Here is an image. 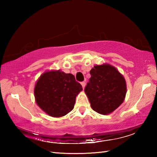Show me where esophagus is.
Masks as SVG:
<instances>
[{
  "label": "esophagus",
  "instance_id": "obj_1",
  "mask_svg": "<svg viewBox=\"0 0 157 157\" xmlns=\"http://www.w3.org/2000/svg\"><path fill=\"white\" fill-rule=\"evenodd\" d=\"M81 85H82V88L84 89V87H85V85H86V83H85V82H81Z\"/></svg>",
  "mask_w": 157,
  "mask_h": 157
}]
</instances>
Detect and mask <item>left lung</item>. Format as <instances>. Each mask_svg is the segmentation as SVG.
I'll return each mask as SVG.
<instances>
[{
    "label": "left lung",
    "instance_id": "8db88e82",
    "mask_svg": "<svg viewBox=\"0 0 157 157\" xmlns=\"http://www.w3.org/2000/svg\"><path fill=\"white\" fill-rule=\"evenodd\" d=\"M84 89L91 107L97 113L107 115L123 102L127 92L126 82L119 71L108 63L95 65Z\"/></svg>",
    "mask_w": 157,
    "mask_h": 157
}]
</instances>
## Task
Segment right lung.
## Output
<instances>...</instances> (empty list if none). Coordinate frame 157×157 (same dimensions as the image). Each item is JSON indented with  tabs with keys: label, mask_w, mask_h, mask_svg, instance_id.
I'll use <instances>...</instances> for the list:
<instances>
[{
	"label": "right lung",
	"mask_w": 157,
	"mask_h": 157,
	"mask_svg": "<svg viewBox=\"0 0 157 157\" xmlns=\"http://www.w3.org/2000/svg\"><path fill=\"white\" fill-rule=\"evenodd\" d=\"M82 85L71 73L58 71L44 73L38 79L34 94L36 104L52 117L59 118L74 108Z\"/></svg>",
	"instance_id": "add662e5"
}]
</instances>
